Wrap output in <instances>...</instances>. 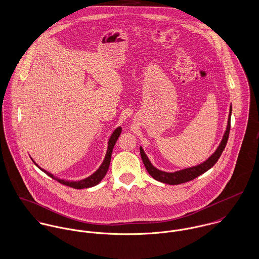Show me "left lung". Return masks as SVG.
<instances>
[{"label":"left lung","instance_id":"obj_1","mask_svg":"<svg viewBox=\"0 0 259 259\" xmlns=\"http://www.w3.org/2000/svg\"><path fill=\"white\" fill-rule=\"evenodd\" d=\"M230 116H231V106H230L227 130L225 132L223 140H222V142L220 144V146L218 147V149L215 150V152L207 160H205L203 163H201V164L198 165V166L187 168V169H184V170H181V171H177V172H163L161 170H158L157 168H155L151 164V162L149 161L148 157L146 156L142 147H140V154H141V158H142V161H143L144 166H145L146 170L148 171V172L155 180H157L159 182H162V183H165V184H169V185H179V184L187 183L189 181H192V180L196 179L197 177H199L201 174L206 172L207 170H209L218 162V160L220 159L223 151L225 150V148L227 146L229 135H230Z\"/></svg>","mask_w":259,"mask_h":259}]
</instances>
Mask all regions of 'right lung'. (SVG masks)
<instances>
[{"mask_svg":"<svg viewBox=\"0 0 259 259\" xmlns=\"http://www.w3.org/2000/svg\"><path fill=\"white\" fill-rule=\"evenodd\" d=\"M121 131H122V128L121 127H118L114 130V132L112 133L109 141H108V148H107V152H106V155H105V158L101 164V166L98 168V170L95 172H93L91 176H89L88 178H85L83 180H80V181H77V182H74V181H65V180H61V179H58L56 178L53 174L51 172H47L46 170L41 169L40 167H38V165L33 161V163L35 164V166H37L42 172H46L47 175H49L50 177H52L53 179L57 180L58 182H59L60 184L62 185H65V186H68V187H71L73 189H85V188H90V187H93V186H96L97 184H99V182H101V180L104 178V176L106 175V172L108 171V168H109V165H110V160H111V155H112V151H113V148H114V145H115L116 141L118 139V137L120 136L121 134Z\"/></svg>","mask_w":259,"mask_h":259,"instance_id":"obj_1","label":"right lung"}]
</instances>
